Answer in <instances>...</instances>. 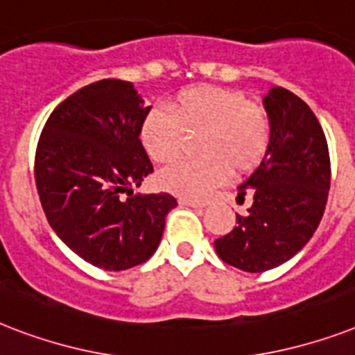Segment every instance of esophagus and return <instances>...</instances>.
Returning a JSON list of instances; mask_svg holds the SVG:
<instances>
[{
  "label": "esophagus",
  "mask_w": 355,
  "mask_h": 355,
  "mask_svg": "<svg viewBox=\"0 0 355 355\" xmlns=\"http://www.w3.org/2000/svg\"><path fill=\"white\" fill-rule=\"evenodd\" d=\"M178 202L182 206H191V208H205L206 202H202V200H193V199H186V197H180L178 199Z\"/></svg>",
  "instance_id": "34e87169"
}]
</instances>
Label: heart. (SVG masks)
Instances as JSON below:
<instances>
[{
  "label": "heart",
  "instance_id": "obj_1",
  "mask_svg": "<svg viewBox=\"0 0 355 355\" xmlns=\"http://www.w3.org/2000/svg\"><path fill=\"white\" fill-rule=\"evenodd\" d=\"M169 112L150 108L139 125V141L150 160L167 164L180 156L186 136L200 132L199 160H180L158 175V184L182 197H205L234 173H248L263 162L272 125L263 107L245 92L199 85L178 92Z\"/></svg>",
  "mask_w": 355,
  "mask_h": 355
}]
</instances>
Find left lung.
I'll return each mask as SVG.
<instances>
[{"instance_id":"8db88e82","label":"left lung","mask_w":355,"mask_h":355,"mask_svg":"<svg viewBox=\"0 0 355 355\" xmlns=\"http://www.w3.org/2000/svg\"><path fill=\"white\" fill-rule=\"evenodd\" d=\"M272 125L269 153L239 186L237 202L252 206L237 227L216 239L217 256L247 272L286 263L311 239L330 189V153L319 119L293 92L272 86L263 97Z\"/></svg>"}]
</instances>
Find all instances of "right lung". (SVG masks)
I'll return each instance as SVG.
<instances>
[{
	"instance_id": "add662e5",
	"label": "right lung",
	"mask_w": 355,
	"mask_h": 355,
	"mask_svg": "<svg viewBox=\"0 0 355 355\" xmlns=\"http://www.w3.org/2000/svg\"><path fill=\"white\" fill-rule=\"evenodd\" d=\"M149 110L132 83L97 80L64 99L38 139L35 180L47 221L99 269L125 270L147 261L177 206L169 193L134 195L153 173L139 141Z\"/></svg>"
}]
</instances>
